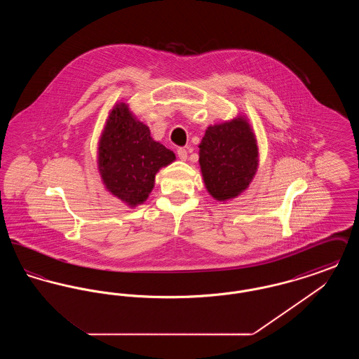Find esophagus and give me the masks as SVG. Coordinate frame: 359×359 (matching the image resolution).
<instances>
[{
  "mask_svg": "<svg viewBox=\"0 0 359 359\" xmlns=\"http://www.w3.org/2000/svg\"><path fill=\"white\" fill-rule=\"evenodd\" d=\"M177 156H179V158H180V160H183V161H184V160H187V151H186L184 148H179V149H177Z\"/></svg>",
  "mask_w": 359,
  "mask_h": 359,
  "instance_id": "34e87169",
  "label": "esophagus"
}]
</instances>
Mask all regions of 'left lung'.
<instances>
[{"label":"left lung","mask_w":359,"mask_h":359,"mask_svg":"<svg viewBox=\"0 0 359 359\" xmlns=\"http://www.w3.org/2000/svg\"><path fill=\"white\" fill-rule=\"evenodd\" d=\"M199 164L208 194L218 202L237 198L258 167L257 140L245 117L207 128L199 144Z\"/></svg>","instance_id":"8db88e82"}]
</instances>
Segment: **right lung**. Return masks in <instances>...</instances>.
Returning <instances> with one entry per match:
<instances>
[{"mask_svg": "<svg viewBox=\"0 0 359 359\" xmlns=\"http://www.w3.org/2000/svg\"><path fill=\"white\" fill-rule=\"evenodd\" d=\"M175 158L126 103L113 107L98 144V170L109 192L130 207L144 203L154 189L156 173Z\"/></svg>", "mask_w": 359, "mask_h": 359, "instance_id": "add662e5", "label": "right lung"}]
</instances>
